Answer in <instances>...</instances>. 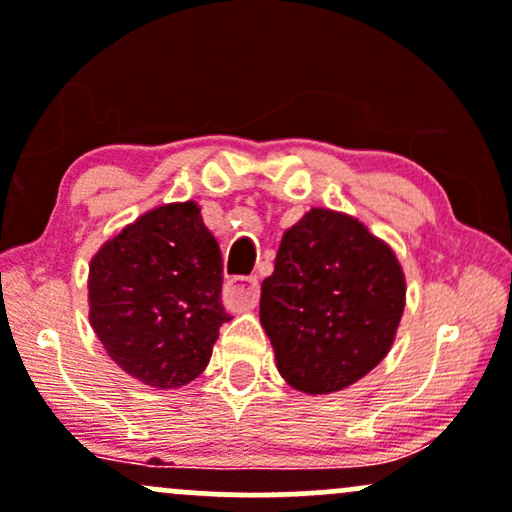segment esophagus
<instances>
[{
  "label": "esophagus",
  "instance_id": "34e87169",
  "mask_svg": "<svg viewBox=\"0 0 512 512\" xmlns=\"http://www.w3.org/2000/svg\"><path fill=\"white\" fill-rule=\"evenodd\" d=\"M260 298V279L257 276H231L223 286V301L231 308H250Z\"/></svg>",
  "mask_w": 512,
  "mask_h": 512
}]
</instances>
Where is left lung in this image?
Returning a JSON list of instances; mask_svg holds the SVG:
<instances>
[{"label":"left lung","mask_w":512,"mask_h":512,"mask_svg":"<svg viewBox=\"0 0 512 512\" xmlns=\"http://www.w3.org/2000/svg\"><path fill=\"white\" fill-rule=\"evenodd\" d=\"M404 293L383 240L351 216L310 209L284 233L262 281L260 320L279 373L308 395L356 383L390 351Z\"/></svg>","instance_id":"left-lung-1"}]
</instances>
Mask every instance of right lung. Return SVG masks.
Segmentation results:
<instances>
[{
    "label": "right lung",
    "instance_id": "add662e5",
    "mask_svg": "<svg viewBox=\"0 0 512 512\" xmlns=\"http://www.w3.org/2000/svg\"><path fill=\"white\" fill-rule=\"evenodd\" d=\"M223 264L195 202L166 204L122 228L91 260V325L110 358L146 385H187L207 368Z\"/></svg>",
    "mask_w": 512,
    "mask_h": 512
}]
</instances>
